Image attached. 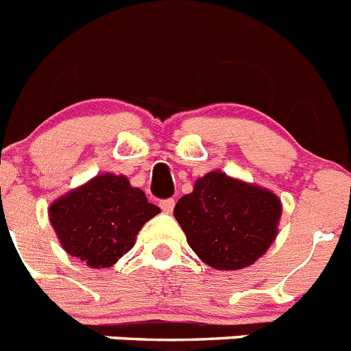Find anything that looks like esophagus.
Returning <instances> with one entry per match:
<instances>
[{"label": "esophagus", "instance_id": "esophagus-1", "mask_svg": "<svg viewBox=\"0 0 351 351\" xmlns=\"http://www.w3.org/2000/svg\"><path fill=\"white\" fill-rule=\"evenodd\" d=\"M173 206H176V200H173V198H167V200H161V202H160L161 210H163V213H167V214L172 213Z\"/></svg>", "mask_w": 351, "mask_h": 351}]
</instances>
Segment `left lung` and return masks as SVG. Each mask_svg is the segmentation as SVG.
Segmentation results:
<instances>
[{"label": "left lung", "instance_id": "8db88e82", "mask_svg": "<svg viewBox=\"0 0 351 351\" xmlns=\"http://www.w3.org/2000/svg\"><path fill=\"white\" fill-rule=\"evenodd\" d=\"M281 213L278 195L221 170L198 178L173 209L191 250L218 271L246 269L265 255Z\"/></svg>", "mask_w": 351, "mask_h": 351}]
</instances>
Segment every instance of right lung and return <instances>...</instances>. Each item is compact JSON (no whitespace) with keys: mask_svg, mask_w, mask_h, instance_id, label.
<instances>
[{"mask_svg":"<svg viewBox=\"0 0 351 351\" xmlns=\"http://www.w3.org/2000/svg\"><path fill=\"white\" fill-rule=\"evenodd\" d=\"M161 213L128 178L98 173L49 206V221L68 255L93 269L112 267L135 244L145 221Z\"/></svg>","mask_w":351,"mask_h":351,"instance_id":"1","label":"right lung"}]
</instances>
